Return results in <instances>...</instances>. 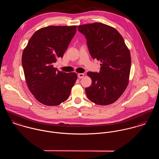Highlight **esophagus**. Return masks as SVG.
<instances>
[{
    "instance_id": "esophagus-1",
    "label": "esophagus",
    "mask_w": 159,
    "mask_h": 159,
    "mask_svg": "<svg viewBox=\"0 0 159 159\" xmlns=\"http://www.w3.org/2000/svg\"><path fill=\"white\" fill-rule=\"evenodd\" d=\"M84 73H78V78H80V79L83 78L84 77Z\"/></svg>"
}]
</instances>
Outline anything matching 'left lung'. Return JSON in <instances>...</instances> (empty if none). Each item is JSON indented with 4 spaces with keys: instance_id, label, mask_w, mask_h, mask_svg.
Returning <instances> with one entry per match:
<instances>
[{
    "instance_id": "obj_1",
    "label": "left lung",
    "mask_w": 159,
    "mask_h": 159,
    "mask_svg": "<svg viewBox=\"0 0 159 159\" xmlns=\"http://www.w3.org/2000/svg\"><path fill=\"white\" fill-rule=\"evenodd\" d=\"M87 40L93 59L100 61L98 73L87 75L92 84L86 88L88 98L97 105H108L115 102L125 91L129 80L131 57L129 49L119 32L103 23L78 26Z\"/></svg>"
}]
</instances>
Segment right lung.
Segmentation results:
<instances>
[{
    "label": "right lung",
    "instance_id": "1",
    "mask_svg": "<svg viewBox=\"0 0 159 159\" xmlns=\"http://www.w3.org/2000/svg\"><path fill=\"white\" fill-rule=\"evenodd\" d=\"M76 32V25H50L36 31L22 55L25 79L29 91L41 103L56 106L68 99L77 80L75 73L53 67L62 57Z\"/></svg>",
    "mask_w": 159,
    "mask_h": 159
}]
</instances>
